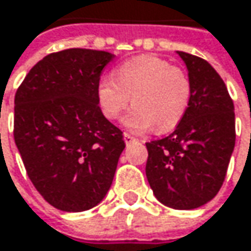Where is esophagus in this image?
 I'll return each mask as SVG.
<instances>
[{
  "mask_svg": "<svg viewBox=\"0 0 251 251\" xmlns=\"http://www.w3.org/2000/svg\"><path fill=\"white\" fill-rule=\"evenodd\" d=\"M124 139H125L126 144H130V142H133V141H136V138H135L133 135H130V133H127V132H125V133H124Z\"/></svg>",
  "mask_w": 251,
  "mask_h": 251,
  "instance_id": "esophagus-1",
  "label": "esophagus"
}]
</instances>
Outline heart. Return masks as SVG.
I'll list each match as a JSON object with an SVG mask.
<instances>
[{
    "label": "heart",
    "instance_id": "b5f03b06",
    "mask_svg": "<svg viewBox=\"0 0 251 251\" xmlns=\"http://www.w3.org/2000/svg\"><path fill=\"white\" fill-rule=\"evenodd\" d=\"M133 107L124 125L144 130L154 125L167 132L180 124L192 100V81L187 73L169 61L142 55L127 59L97 85V100L103 115L116 121L130 103Z\"/></svg>",
    "mask_w": 251,
    "mask_h": 251
}]
</instances>
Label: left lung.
Wrapping results in <instances>:
<instances>
[{
  "instance_id": "left-lung-1",
  "label": "left lung",
  "mask_w": 251,
  "mask_h": 251,
  "mask_svg": "<svg viewBox=\"0 0 251 251\" xmlns=\"http://www.w3.org/2000/svg\"><path fill=\"white\" fill-rule=\"evenodd\" d=\"M192 81L184 118L166 138L147 142L145 175L155 198L173 209H195L220 192L235 145L234 103L205 59L177 52Z\"/></svg>"
}]
</instances>
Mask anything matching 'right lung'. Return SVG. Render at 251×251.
Instances as JSON below:
<instances>
[{"label": "right lung", "mask_w": 251, "mask_h": 251, "mask_svg": "<svg viewBox=\"0 0 251 251\" xmlns=\"http://www.w3.org/2000/svg\"><path fill=\"white\" fill-rule=\"evenodd\" d=\"M113 53L65 49L39 61L14 99V141L36 190L56 209H91L109 192L124 133L97 100Z\"/></svg>", "instance_id": "obj_1"}]
</instances>
